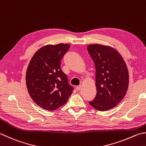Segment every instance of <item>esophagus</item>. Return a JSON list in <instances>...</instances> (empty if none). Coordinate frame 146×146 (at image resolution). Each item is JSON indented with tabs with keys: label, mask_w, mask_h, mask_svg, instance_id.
<instances>
[{
	"label": "esophagus",
	"mask_w": 146,
	"mask_h": 146,
	"mask_svg": "<svg viewBox=\"0 0 146 146\" xmlns=\"http://www.w3.org/2000/svg\"><path fill=\"white\" fill-rule=\"evenodd\" d=\"M81 85H79V86H77L76 87V90L77 91H79L80 90V88H81Z\"/></svg>",
	"instance_id": "1"
}]
</instances>
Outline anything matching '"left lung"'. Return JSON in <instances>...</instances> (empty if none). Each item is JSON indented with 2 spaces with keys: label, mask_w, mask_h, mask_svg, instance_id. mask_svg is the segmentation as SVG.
Returning <instances> with one entry per match:
<instances>
[{
  "label": "left lung",
  "mask_w": 146,
  "mask_h": 146,
  "mask_svg": "<svg viewBox=\"0 0 146 146\" xmlns=\"http://www.w3.org/2000/svg\"><path fill=\"white\" fill-rule=\"evenodd\" d=\"M88 52L96 68L97 94L89 104L104 111L115 108L126 94L129 75L125 61L115 48L108 45L90 44Z\"/></svg>",
  "instance_id": "1"
}]
</instances>
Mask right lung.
Instances as JSON below:
<instances>
[{
	"instance_id": "1",
	"label": "right lung",
	"mask_w": 146,
	"mask_h": 146,
	"mask_svg": "<svg viewBox=\"0 0 146 146\" xmlns=\"http://www.w3.org/2000/svg\"><path fill=\"white\" fill-rule=\"evenodd\" d=\"M70 45H47L36 51L26 73L31 98L45 110L54 111L66 103L74 88L61 69V61Z\"/></svg>"
}]
</instances>
